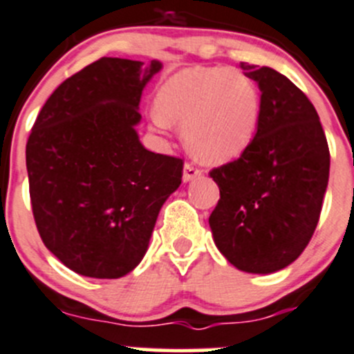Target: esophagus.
Masks as SVG:
<instances>
[{"instance_id": "34e87169", "label": "esophagus", "mask_w": 354, "mask_h": 354, "mask_svg": "<svg viewBox=\"0 0 354 354\" xmlns=\"http://www.w3.org/2000/svg\"><path fill=\"white\" fill-rule=\"evenodd\" d=\"M200 174H202V169H198V167H195L194 164L187 162L183 167V181L185 183H188V181H194L195 178H198Z\"/></svg>"}]
</instances>
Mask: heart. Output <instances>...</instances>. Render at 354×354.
<instances>
[{
    "label": "heart",
    "mask_w": 354,
    "mask_h": 354,
    "mask_svg": "<svg viewBox=\"0 0 354 354\" xmlns=\"http://www.w3.org/2000/svg\"><path fill=\"white\" fill-rule=\"evenodd\" d=\"M152 123L183 127L185 140L200 160L230 162L255 140L260 94L238 68H194L174 75L157 92Z\"/></svg>",
    "instance_id": "obj_1"
}]
</instances>
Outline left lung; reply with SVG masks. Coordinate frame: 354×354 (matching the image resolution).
<instances>
[{
	"label": "left lung",
	"mask_w": 354,
	"mask_h": 354,
	"mask_svg": "<svg viewBox=\"0 0 354 354\" xmlns=\"http://www.w3.org/2000/svg\"><path fill=\"white\" fill-rule=\"evenodd\" d=\"M259 84L260 124L240 159L210 171L221 198L214 243L236 269L272 274L295 262L319 223L330 154L319 114L289 78L241 63Z\"/></svg>",
	"instance_id": "1"
}]
</instances>
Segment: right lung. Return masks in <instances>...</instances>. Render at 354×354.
<instances>
[{
	"mask_svg": "<svg viewBox=\"0 0 354 354\" xmlns=\"http://www.w3.org/2000/svg\"><path fill=\"white\" fill-rule=\"evenodd\" d=\"M152 59L101 58L66 78L32 127L27 157L35 226L73 272L127 276L144 259L157 216L181 185L183 160L147 151L137 127Z\"/></svg>",
	"mask_w": 354,
	"mask_h": 354,
	"instance_id": "add662e5",
	"label": "right lung"
}]
</instances>
